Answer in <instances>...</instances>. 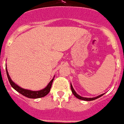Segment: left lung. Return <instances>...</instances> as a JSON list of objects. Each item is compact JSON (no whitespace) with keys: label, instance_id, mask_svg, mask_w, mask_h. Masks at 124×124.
<instances>
[{"label":"left lung","instance_id":"left-lung-1","mask_svg":"<svg viewBox=\"0 0 124 124\" xmlns=\"http://www.w3.org/2000/svg\"><path fill=\"white\" fill-rule=\"evenodd\" d=\"M71 91H72V93H73V94H74V96H75V97H77V98H78V99H81V100H86V101H91V100H95V99H96V98H100V96H102L104 94H101V95H99L98 96H96V97H95V98H85V97H82V96H81L78 95V94L76 93L75 90L73 89V86L71 85Z\"/></svg>","mask_w":124,"mask_h":124}]
</instances>
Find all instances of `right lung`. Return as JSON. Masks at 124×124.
Wrapping results in <instances>:
<instances>
[{
    "instance_id": "obj_1",
    "label": "right lung",
    "mask_w": 124,
    "mask_h": 124,
    "mask_svg": "<svg viewBox=\"0 0 124 124\" xmlns=\"http://www.w3.org/2000/svg\"><path fill=\"white\" fill-rule=\"evenodd\" d=\"M6 74H7V77H8V78L9 83L10 84V85L12 86V87L14 88V89H15L16 91H18L19 93H20L21 94L24 96H26V97L30 98H42L43 96L47 95L49 93V91H50L51 85H52V83H53V78L49 82L48 85L45 88H43V89H42L41 91H29V90H26V89H24V88H21V87L18 86L17 85H16L13 81H12L11 78H10V76H9L8 71H7V69H6Z\"/></svg>"
}]
</instances>
